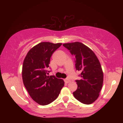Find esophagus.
<instances>
[{"instance_id":"1","label":"esophagus","mask_w":123,"mask_h":123,"mask_svg":"<svg viewBox=\"0 0 123 123\" xmlns=\"http://www.w3.org/2000/svg\"><path fill=\"white\" fill-rule=\"evenodd\" d=\"M64 81H65V83H69L70 82V80L68 79H65Z\"/></svg>"}]
</instances>
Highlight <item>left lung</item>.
Returning a JSON list of instances; mask_svg holds the SVG:
<instances>
[{"instance_id":"1","label":"left lung","mask_w":123,"mask_h":123,"mask_svg":"<svg viewBox=\"0 0 123 123\" xmlns=\"http://www.w3.org/2000/svg\"><path fill=\"white\" fill-rule=\"evenodd\" d=\"M63 46L74 56L76 70L81 72V79L76 81L77 88L73 96L83 104H92L98 99L104 81L99 61L93 51L82 43L76 42Z\"/></svg>"}]
</instances>
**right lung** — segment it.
Returning a JSON list of instances; mask_svg holds the SVG:
<instances>
[{
	"label": "right lung",
	"instance_id": "1",
	"mask_svg": "<svg viewBox=\"0 0 123 123\" xmlns=\"http://www.w3.org/2000/svg\"><path fill=\"white\" fill-rule=\"evenodd\" d=\"M62 43L41 42L28 51L22 69L24 84L33 101L46 105L58 97L64 81L54 76H47L50 58Z\"/></svg>",
	"mask_w": 123,
	"mask_h": 123
}]
</instances>
